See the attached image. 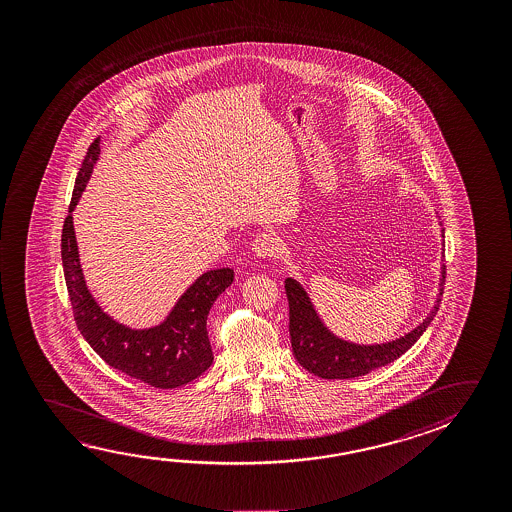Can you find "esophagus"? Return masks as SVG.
Segmentation results:
<instances>
[{
  "label": "esophagus",
  "instance_id": "34e87169",
  "mask_svg": "<svg viewBox=\"0 0 512 512\" xmlns=\"http://www.w3.org/2000/svg\"><path fill=\"white\" fill-rule=\"evenodd\" d=\"M278 246L280 243H278L277 235L264 232L255 237L252 250L259 259H273V257H277Z\"/></svg>",
  "mask_w": 512,
  "mask_h": 512
}]
</instances>
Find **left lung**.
Instances as JSON below:
<instances>
[{
	"label": "left lung",
	"mask_w": 512,
	"mask_h": 512,
	"mask_svg": "<svg viewBox=\"0 0 512 512\" xmlns=\"http://www.w3.org/2000/svg\"><path fill=\"white\" fill-rule=\"evenodd\" d=\"M439 227L441 237H444L441 221ZM444 277L446 266L441 264L436 302L428 312L427 318L409 332H405L403 336L384 343L371 344L353 343L334 334L319 316L305 287L296 278H285V294L289 300V334L294 359L310 373L327 380L362 377L371 373L373 369L391 364L423 336L432 319L436 318L443 296Z\"/></svg>",
	"instance_id": "obj_1"
}]
</instances>
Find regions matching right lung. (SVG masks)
<instances>
[{"label":"right lung","instance_id":"right-lung-1","mask_svg":"<svg viewBox=\"0 0 512 512\" xmlns=\"http://www.w3.org/2000/svg\"><path fill=\"white\" fill-rule=\"evenodd\" d=\"M100 141L98 137L89 146L78 171L68 218L62 228V268L76 327L103 361L128 377L159 389L185 386L214 361L207 316L219 294L234 282V269L202 273L176 300L168 316L153 327H128L101 309L85 282L73 227V210L100 159Z\"/></svg>","mask_w":512,"mask_h":512}]
</instances>
